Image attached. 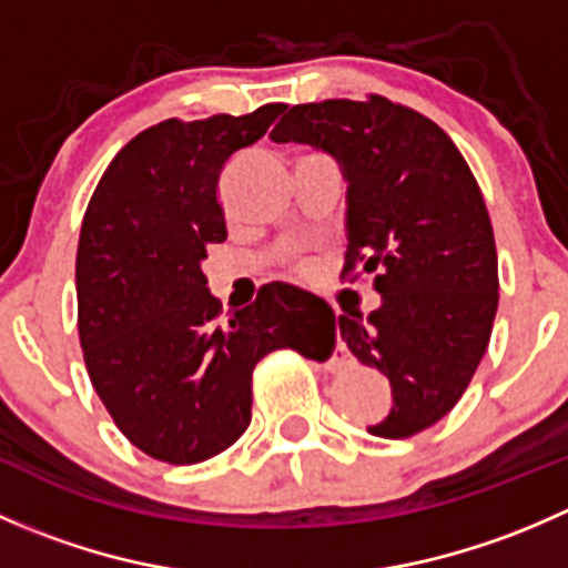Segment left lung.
Returning a JSON list of instances; mask_svg holds the SVG:
<instances>
[{
    "label": "left lung",
    "instance_id": "left-lung-1",
    "mask_svg": "<svg viewBox=\"0 0 568 568\" xmlns=\"http://www.w3.org/2000/svg\"><path fill=\"white\" fill-rule=\"evenodd\" d=\"M274 142L329 153L346 181L348 268L376 272L382 305L337 316L354 357L390 379L393 406L368 426L404 439L443 420L467 390L497 313V250L484 194L450 136L409 106L296 104Z\"/></svg>",
    "mask_w": 568,
    "mask_h": 568
}]
</instances>
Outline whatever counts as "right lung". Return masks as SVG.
<instances>
[{
  "label": "right lung",
  "mask_w": 568,
  "mask_h": 568,
  "mask_svg": "<svg viewBox=\"0 0 568 568\" xmlns=\"http://www.w3.org/2000/svg\"><path fill=\"white\" fill-rule=\"evenodd\" d=\"M285 104L164 120L101 175L77 252L79 341L95 393L142 454L197 464L250 426L252 371L277 348L326 357L335 313L288 283L263 285L227 321L205 288V247L227 239L216 183Z\"/></svg>",
  "instance_id": "obj_1"
}]
</instances>
